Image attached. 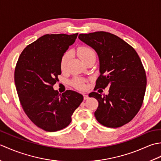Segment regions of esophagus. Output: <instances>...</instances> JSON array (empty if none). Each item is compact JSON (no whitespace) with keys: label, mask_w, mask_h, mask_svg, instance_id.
Segmentation results:
<instances>
[{"label":"esophagus","mask_w":161,"mask_h":161,"mask_svg":"<svg viewBox=\"0 0 161 161\" xmlns=\"http://www.w3.org/2000/svg\"><path fill=\"white\" fill-rule=\"evenodd\" d=\"M83 96H84V99L85 100H88V95L84 94V95H83Z\"/></svg>","instance_id":"1"}]
</instances>
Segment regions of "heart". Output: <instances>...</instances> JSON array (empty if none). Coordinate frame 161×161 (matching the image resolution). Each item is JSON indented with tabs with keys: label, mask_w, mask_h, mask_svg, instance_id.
<instances>
[{
	"label": "heart",
	"mask_w": 161,
	"mask_h": 161,
	"mask_svg": "<svg viewBox=\"0 0 161 161\" xmlns=\"http://www.w3.org/2000/svg\"><path fill=\"white\" fill-rule=\"evenodd\" d=\"M77 54L80 59L82 60L84 63L91 59H95L96 55L94 50L87 46H81L77 48ZM71 53L68 51L65 53L61 58L60 61V68L61 70H64L66 68L68 61L70 59ZM72 84L74 87L78 89H84L85 88V80L81 78H75L72 81Z\"/></svg>",
	"instance_id": "1"
}]
</instances>
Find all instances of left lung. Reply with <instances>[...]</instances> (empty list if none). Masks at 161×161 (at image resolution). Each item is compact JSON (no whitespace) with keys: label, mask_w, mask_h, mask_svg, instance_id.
<instances>
[{"label":"left lung","mask_w":161,"mask_h":161,"mask_svg":"<svg viewBox=\"0 0 161 161\" xmlns=\"http://www.w3.org/2000/svg\"><path fill=\"white\" fill-rule=\"evenodd\" d=\"M79 39L95 50L100 75L95 89L108 86V94L92 92L98 101L95 116L101 125L116 128L129 122L143 102L147 77L138 53L118 36L107 32L80 34Z\"/></svg>","instance_id":"8db88e82"}]
</instances>
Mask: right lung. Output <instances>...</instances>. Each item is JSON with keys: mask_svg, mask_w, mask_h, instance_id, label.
Returning a JSON list of instances; mask_svg holds the SVG:
<instances>
[{"mask_svg": "<svg viewBox=\"0 0 161 161\" xmlns=\"http://www.w3.org/2000/svg\"><path fill=\"white\" fill-rule=\"evenodd\" d=\"M74 35H46L27 46L20 54L14 71V82L25 114L46 131H57L70 124L83 95L68 90L53 89L61 75L60 61L77 39Z\"/></svg>", "mask_w": 161, "mask_h": 161, "instance_id": "right-lung-1", "label": "right lung"}]
</instances>
